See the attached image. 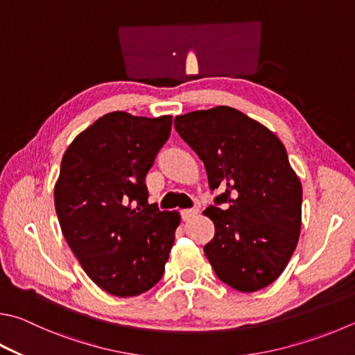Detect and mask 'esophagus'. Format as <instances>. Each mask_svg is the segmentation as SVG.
Masks as SVG:
<instances>
[{"instance_id": "34e87169", "label": "esophagus", "mask_w": 355, "mask_h": 355, "mask_svg": "<svg viewBox=\"0 0 355 355\" xmlns=\"http://www.w3.org/2000/svg\"><path fill=\"white\" fill-rule=\"evenodd\" d=\"M198 212H200V209L197 208V206H196V208L183 209V211H182V217H183V220H191V218H192V217H196V216L198 214Z\"/></svg>"}]
</instances>
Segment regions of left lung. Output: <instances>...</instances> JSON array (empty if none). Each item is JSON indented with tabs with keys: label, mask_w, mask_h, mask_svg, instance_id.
<instances>
[{
	"label": "left lung",
	"mask_w": 355,
	"mask_h": 355,
	"mask_svg": "<svg viewBox=\"0 0 355 355\" xmlns=\"http://www.w3.org/2000/svg\"><path fill=\"white\" fill-rule=\"evenodd\" d=\"M173 125L203 161L209 188L220 189L203 211L216 227L203 251L217 278L245 293L270 286L287 267L301 230L302 188L284 144L225 105L175 116Z\"/></svg>",
	"instance_id": "left-lung-1"
}]
</instances>
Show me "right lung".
Listing matches in <instances>:
<instances>
[{
  "label": "right lung",
  "instance_id": "1",
  "mask_svg": "<svg viewBox=\"0 0 355 355\" xmlns=\"http://www.w3.org/2000/svg\"><path fill=\"white\" fill-rule=\"evenodd\" d=\"M172 116L107 113L77 135L54 188L62 233L107 293L130 298L161 279L180 225L149 205L146 175L169 138Z\"/></svg>",
  "mask_w": 355,
  "mask_h": 355
}]
</instances>
